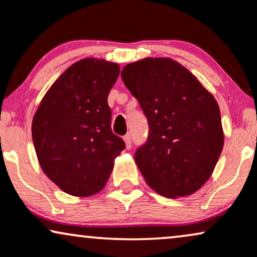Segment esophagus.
I'll use <instances>...</instances> for the list:
<instances>
[{"label": "esophagus", "mask_w": 257, "mask_h": 257, "mask_svg": "<svg viewBox=\"0 0 257 257\" xmlns=\"http://www.w3.org/2000/svg\"><path fill=\"white\" fill-rule=\"evenodd\" d=\"M124 142L126 144V149L130 150L132 148V138H131V135H126L124 137Z\"/></svg>", "instance_id": "34e87169"}]
</instances>
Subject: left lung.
Segmentation results:
<instances>
[{"mask_svg":"<svg viewBox=\"0 0 257 257\" xmlns=\"http://www.w3.org/2000/svg\"><path fill=\"white\" fill-rule=\"evenodd\" d=\"M121 79L149 121L148 141L135 155L145 182L164 197L192 195L210 178L223 149L217 101L169 58L128 63Z\"/></svg>","mask_w":257,"mask_h":257,"instance_id":"obj_1","label":"left lung"}]
</instances>
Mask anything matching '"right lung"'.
Segmentation results:
<instances>
[{"label":"right lung","instance_id":"1","mask_svg":"<svg viewBox=\"0 0 257 257\" xmlns=\"http://www.w3.org/2000/svg\"><path fill=\"white\" fill-rule=\"evenodd\" d=\"M120 67L87 58L73 63L40 102L32 136L40 166L62 191L98 194L108 181L125 143L111 128L108 93Z\"/></svg>","mask_w":257,"mask_h":257}]
</instances>
